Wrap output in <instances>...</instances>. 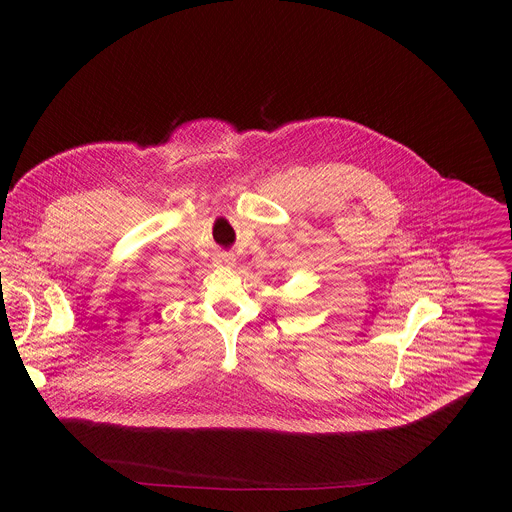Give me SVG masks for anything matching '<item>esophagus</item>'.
<instances>
[{
	"instance_id": "1",
	"label": "esophagus",
	"mask_w": 512,
	"mask_h": 512,
	"mask_svg": "<svg viewBox=\"0 0 512 512\" xmlns=\"http://www.w3.org/2000/svg\"><path fill=\"white\" fill-rule=\"evenodd\" d=\"M215 265L224 268L234 267V265H236V259H234L230 253H219V255L215 257Z\"/></svg>"
}]
</instances>
